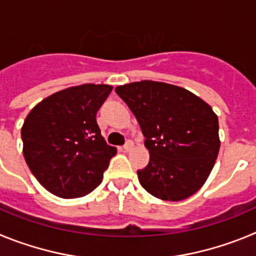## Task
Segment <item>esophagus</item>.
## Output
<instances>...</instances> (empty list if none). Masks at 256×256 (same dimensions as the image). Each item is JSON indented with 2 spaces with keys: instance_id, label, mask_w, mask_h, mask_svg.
Listing matches in <instances>:
<instances>
[{
  "instance_id": "obj_1",
  "label": "esophagus",
  "mask_w": 256,
  "mask_h": 256,
  "mask_svg": "<svg viewBox=\"0 0 256 256\" xmlns=\"http://www.w3.org/2000/svg\"><path fill=\"white\" fill-rule=\"evenodd\" d=\"M133 146H134V144H133L132 141H126V144H124V150L128 152V151H130L133 148Z\"/></svg>"
}]
</instances>
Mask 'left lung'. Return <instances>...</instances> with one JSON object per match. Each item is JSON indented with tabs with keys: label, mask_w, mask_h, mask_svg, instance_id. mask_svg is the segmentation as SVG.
Segmentation results:
<instances>
[{
	"label": "left lung",
	"mask_w": 256,
	"mask_h": 256,
	"mask_svg": "<svg viewBox=\"0 0 256 256\" xmlns=\"http://www.w3.org/2000/svg\"><path fill=\"white\" fill-rule=\"evenodd\" d=\"M115 92L141 126L150 152L137 170L148 194L165 201L192 196L209 177L219 152L218 116L200 97L154 80L118 86Z\"/></svg>",
	"instance_id": "obj_1"
}]
</instances>
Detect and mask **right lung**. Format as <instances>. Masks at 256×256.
<instances>
[{
  "label": "right lung",
  "instance_id": "right-lung-1",
  "mask_svg": "<svg viewBox=\"0 0 256 256\" xmlns=\"http://www.w3.org/2000/svg\"><path fill=\"white\" fill-rule=\"evenodd\" d=\"M112 87L82 84L32 108L22 128V154L38 182L62 198H82L101 183L116 148L101 136L96 114Z\"/></svg>",
  "mask_w": 256,
  "mask_h": 256
}]
</instances>
